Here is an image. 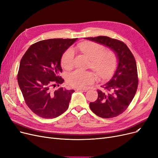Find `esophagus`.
Returning a JSON list of instances; mask_svg holds the SVG:
<instances>
[{
    "label": "esophagus",
    "mask_w": 158,
    "mask_h": 158,
    "mask_svg": "<svg viewBox=\"0 0 158 158\" xmlns=\"http://www.w3.org/2000/svg\"><path fill=\"white\" fill-rule=\"evenodd\" d=\"M75 90L77 91H83V92H86L87 90H88L86 89H76Z\"/></svg>",
    "instance_id": "obj_1"
}]
</instances>
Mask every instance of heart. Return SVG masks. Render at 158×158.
<instances>
[{"label":"heart","mask_w":158,"mask_h":158,"mask_svg":"<svg viewBox=\"0 0 158 158\" xmlns=\"http://www.w3.org/2000/svg\"><path fill=\"white\" fill-rule=\"evenodd\" d=\"M79 49L88 56L91 60L90 66L102 78H107L111 75L116 65L117 58L112 51H105V48L94 42H86L78 45ZM75 62V50L68 48L62 56V66L69 69ZM96 80L94 74L90 71L77 69L69 73L67 83L72 87L78 89L85 88L92 84Z\"/></svg>","instance_id":"b5f03b06"}]
</instances>
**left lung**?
<instances>
[{
	"label": "left lung",
	"instance_id": "obj_1",
	"mask_svg": "<svg viewBox=\"0 0 158 158\" xmlns=\"http://www.w3.org/2000/svg\"><path fill=\"white\" fill-rule=\"evenodd\" d=\"M85 39L108 47L117 57L118 65L112 78L102 86V90H98V99L89 105L92 111L100 117H115L125 111L137 92L139 81L135 58L120 40L104 36Z\"/></svg>",
	"mask_w": 158,
	"mask_h": 158
}]
</instances>
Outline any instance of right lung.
<instances>
[{
  "mask_svg": "<svg viewBox=\"0 0 158 158\" xmlns=\"http://www.w3.org/2000/svg\"><path fill=\"white\" fill-rule=\"evenodd\" d=\"M77 38H55L32 44L23 56L17 81L27 106L44 118H54L68 109L73 90H53L64 82L60 76L64 52Z\"/></svg>",
  "mask_w": 158,
  "mask_h": 158,
  "instance_id": "1",
  "label": "right lung"
}]
</instances>
